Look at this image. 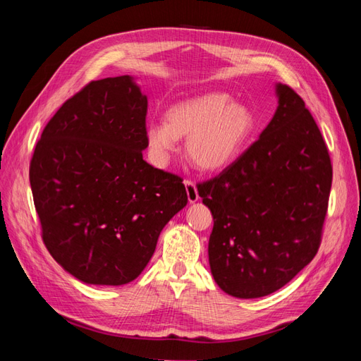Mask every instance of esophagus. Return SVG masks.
<instances>
[{"label": "esophagus", "instance_id": "1", "mask_svg": "<svg viewBox=\"0 0 361 361\" xmlns=\"http://www.w3.org/2000/svg\"><path fill=\"white\" fill-rule=\"evenodd\" d=\"M183 183H185V188H187L190 203L197 202L199 200V192H197V188H195V183L191 179H185Z\"/></svg>", "mask_w": 361, "mask_h": 361}]
</instances>
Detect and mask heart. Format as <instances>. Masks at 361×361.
<instances>
[{
	"label": "heart",
	"instance_id": "1",
	"mask_svg": "<svg viewBox=\"0 0 361 361\" xmlns=\"http://www.w3.org/2000/svg\"><path fill=\"white\" fill-rule=\"evenodd\" d=\"M256 129V117L244 104L232 102L224 92H209L173 105L166 123L147 126L150 149L164 157L188 138L187 155L203 171H218L231 166L243 154Z\"/></svg>",
	"mask_w": 361,
	"mask_h": 361
}]
</instances>
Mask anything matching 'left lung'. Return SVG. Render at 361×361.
<instances>
[{
	"label": "left lung",
	"instance_id": "8db88e82",
	"mask_svg": "<svg viewBox=\"0 0 361 361\" xmlns=\"http://www.w3.org/2000/svg\"><path fill=\"white\" fill-rule=\"evenodd\" d=\"M277 94V111L255 143L197 183L214 216V280L238 298L265 297L309 265L329 209V147L302 97L283 84Z\"/></svg>",
	"mask_w": 361,
	"mask_h": 361
}]
</instances>
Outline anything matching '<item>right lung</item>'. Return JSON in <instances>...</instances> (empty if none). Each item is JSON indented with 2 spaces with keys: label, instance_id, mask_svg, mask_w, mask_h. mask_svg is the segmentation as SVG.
I'll list each match as a JSON object with an SVG mask.
<instances>
[{
  "label": "right lung",
  "instance_id": "right-lung-1",
  "mask_svg": "<svg viewBox=\"0 0 361 361\" xmlns=\"http://www.w3.org/2000/svg\"><path fill=\"white\" fill-rule=\"evenodd\" d=\"M146 116L130 76L90 81L51 117L31 157L43 244L84 283L135 280L188 202L180 176L143 159Z\"/></svg>",
  "mask_w": 361,
  "mask_h": 361
}]
</instances>
